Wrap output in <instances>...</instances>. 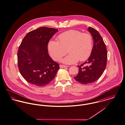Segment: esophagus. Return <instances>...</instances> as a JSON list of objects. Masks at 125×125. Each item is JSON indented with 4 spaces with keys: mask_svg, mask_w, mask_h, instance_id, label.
<instances>
[{
    "mask_svg": "<svg viewBox=\"0 0 125 125\" xmlns=\"http://www.w3.org/2000/svg\"><path fill=\"white\" fill-rule=\"evenodd\" d=\"M67 67V66H65L64 65H62V64L60 65V67L61 68H65V67Z\"/></svg>",
    "mask_w": 125,
    "mask_h": 125,
    "instance_id": "obj_1",
    "label": "esophagus"
}]
</instances>
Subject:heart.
<instances>
[{"label": "heart", "mask_w": 125, "mask_h": 125, "mask_svg": "<svg viewBox=\"0 0 125 125\" xmlns=\"http://www.w3.org/2000/svg\"><path fill=\"white\" fill-rule=\"evenodd\" d=\"M59 42L50 41L48 45L49 53L55 61H59L66 53L69 54L62 62L73 64L87 60L93 49V40L91 35L77 30H70L58 36Z\"/></svg>", "instance_id": "1"}]
</instances>
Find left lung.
Returning a JSON list of instances; mask_svg holds the SVG:
<instances>
[{
	"label": "left lung",
	"instance_id": "obj_1",
	"mask_svg": "<svg viewBox=\"0 0 125 125\" xmlns=\"http://www.w3.org/2000/svg\"><path fill=\"white\" fill-rule=\"evenodd\" d=\"M88 31L94 41L91 55L85 62L78 66V73L74 77L75 80L83 84L93 83L101 77L106 67L107 58L106 46L100 34L90 27ZM84 64L87 66L84 67Z\"/></svg>",
	"mask_w": 125,
	"mask_h": 125
}]
</instances>
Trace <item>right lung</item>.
<instances>
[{
  "label": "right lung",
  "instance_id": "obj_1",
  "mask_svg": "<svg viewBox=\"0 0 125 125\" xmlns=\"http://www.w3.org/2000/svg\"><path fill=\"white\" fill-rule=\"evenodd\" d=\"M58 29L40 27L26 34L18 52V65L24 79L37 86H43L56 76L59 64L48 52L49 41Z\"/></svg>",
  "mask_w": 125,
  "mask_h": 125
}]
</instances>
